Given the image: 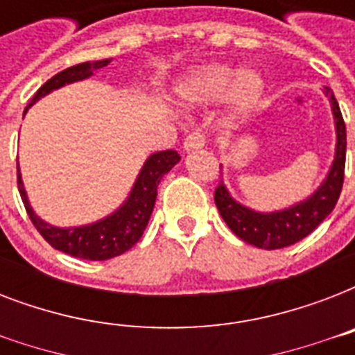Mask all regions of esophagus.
<instances>
[{
  "label": "esophagus",
  "instance_id": "obj_1",
  "mask_svg": "<svg viewBox=\"0 0 355 355\" xmlns=\"http://www.w3.org/2000/svg\"><path fill=\"white\" fill-rule=\"evenodd\" d=\"M206 145V136L202 130H193L189 132L184 139V149L186 150H195V149H202Z\"/></svg>",
  "mask_w": 355,
  "mask_h": 355
}]
</instances>
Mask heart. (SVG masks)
<instances>
[{"label": "heart", "instance_id": "heart-1", "mask_svg": "<svg viewBox=\"0 0 355 355\" xmlns=\"http://www.w3.org/2000/svg\"><path fill=\"white\" fill-rule=\"evenodd\" d=\"M263 90V83L252 71H241L228 64H208L195 69L182 80L180 92L186 99L193 103L219 101L228 94L232 107L239 112L248 110L258 101Z\"/></svg>", "mask_w": 355, "mask_h": 355}]
</instances>
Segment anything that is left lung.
I'll return each instance as SVG.
<instances>
[{
    "label": "left lung",
    "instance_id": "8db88e82",
    "mask_svg": "<svg viewBox=\"0 0 355 355\" xmlns=\"http://www.w3.org/2000/svg\"><path fill=\"white\" fill-rule=\"evenodd\" d=\"M324 94L330 97L331 110L336 118L337 130V149L336 160L331 166L328 177L317 191L304 202L287 208V210L275 211V214H258L248 210L245 206L230 197L223 182L216 188V206L228 228L241 237L248 245H254L265 250H275L295 245L313 232L326 217L336 208L339 195H341L343 182H345V160H347V127L343 119L341 108L337 103L330 86H326Z\"/></svg>",
    "mask_w": 355,
    "mask_h": 355
}]
</instances>
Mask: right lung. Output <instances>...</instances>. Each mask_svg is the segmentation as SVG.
Segmentation results:
<instances>
[{
  "label": "right lung",
  "instance_id": "right-lung-1",
  "mask_svg": "<svg viewBox=\"0 0 355 355\" xmlns=\"http://www.w3.org/2000/svg\"><path fill=\"white\" fill-rule=\"evenodd\" d=\"M108 62H110V58L94 60V62H80L71 66V68H66L60 73L53 75L51 79L38 88V92L31 99L29 107L35 101H38L40 97L47 96L49 92L57 90L60 86L90 77L94 71L105 68ZM178 160H180V155L177 150L171 149L150 155L149 160L145 162L144 169L139 171L138 180L134 184L130 197L125 200V205L118 211H114L112 216H108L107 219H101V221L88 225V227L57 228L42 221L29 206L24 182H21V177H19V169L18 189L19 195H21V200H24L25 210H27V216L33 221L36 230L40 232V236L53 248L62 250V252L69 254L73 258L103 261V259L116 258L119 254L127 252L128 248H132L139 241V237L144 236V230L147 227V223H149L153 208H155L156 188L160 184V178L166 173L171 171V167Z\"/></svg>",
  "mask_w": 355,
  "mask_h": 355
}]
</instances>
